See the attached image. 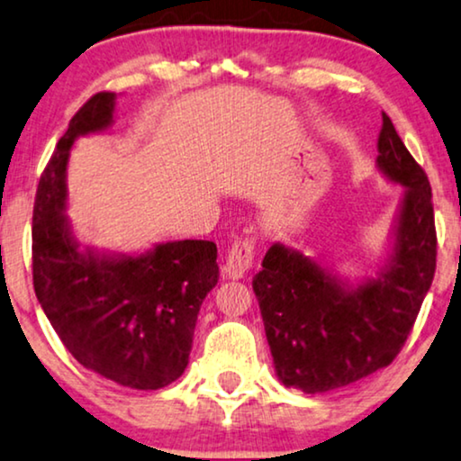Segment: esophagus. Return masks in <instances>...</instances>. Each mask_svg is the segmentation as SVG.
<instances>
[{"instance_id": "1", "label": "esophagus", "mask_w": 461, "mask_h": 461, "mask_svg": "<svg viewBox=\"0 0 461 461\" xmlns=\"http://www.w3.org/2000/svg\"><path fill=\"white\" fill-rule=\"evenodd\" d=\"M254 237H241L230 245L224 262V275L229 279H241L254 262Z\"/></svg>"}]
</instances>
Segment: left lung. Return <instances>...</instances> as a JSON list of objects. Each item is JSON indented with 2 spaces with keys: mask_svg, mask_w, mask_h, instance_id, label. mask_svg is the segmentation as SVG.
Masks as SVG:
<instances>
[{
  "mask_svg": "<svg viewBox=\"0 0 461 461\" xmlns=\"http://www.w3.org/2000/svg\"><path fill=\"white\" fill-rule=\"evenodd\" d=\"M376 150V169L404 190L390 252L375 277L349 282L301 249L273 243L252 282L285 387L324 393L392 364L432 285V188L385 112Z\"/></svg>",
  "mask_w": 461,
  "mask_h": 461,
  "instance_id": "obj_1",
  "label": "left lung"
}]
</instances>
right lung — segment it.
Segmentation results:
<instances>
[{"label": "right lung", "instance_id": "1", "mask_svg": "<svg viewBox=\"0 0 461 461\" xmlns=\"http://www.w3.org/2000/svg\"><path fill=\"white\" fill-rule=\"evenodd\" d=\"M116 93H97L69 121L48 160L33 205V288L59 339L82 366L133 390L182 376L196 315L216 288L218 248L184 239L143 254L80 248L68 209L74 143L113 124Z\"/></svg>", "mask_w": 461, "mask_h": 461}]
</instances>
